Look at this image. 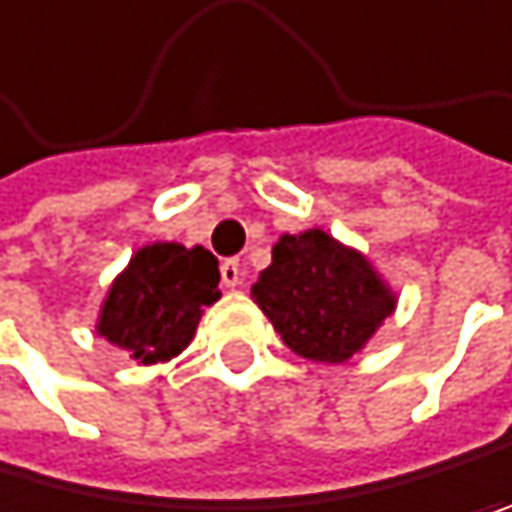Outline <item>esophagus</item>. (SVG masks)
I'll use <instances>...</instances> for the list:
<instances>
[{
	"label": "esophagus",
	"instance_id": "esophagus-1",
	"mask_svg": "<svg viewBox=\"0 0 512 512\" xmlns=\"http://www.w3.org/2000/svg\"><path fill=\"white\" fill-rule=\"evenodd\" d=\"M243 281V266H240V259H224L221 262V285L224 288H237Z\"/></svg>",
	"mask_w": 512,
	"mask_h": 512
}]
</instances>
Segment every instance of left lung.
<instances>
[{
    "mask_svg": "<svg viewBox=\"0 0 512 512\" xmlns=\"http://www.w3.org/2000/svg\"><path fill=\"white\" fill-rule=\"evenodd\" d=\"M250 294L281 342L319 364L358 354L396 310V291L370 259L319 227L281 234Z\"/></svg>",
    "mask_w": 512,
    "mask_h": 512,
    "instance_id": "left-lung-1",
    "label": "left lung"
}]
</instances>
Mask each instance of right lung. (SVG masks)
<instances>
[{
	"label": "right lung",
	"instance_id": "add662e5",
	"mask_svg": "<svg viewBox=\"0 0 512 512\" xmlns=\"http://www.w3.org/2000/svg\"><path fill=\"white\" fill-rule=\"evenodd\" d=\"M218 259L183 243H148L113 278L97 335L139 364H164L193 342L196 326L221 297Z\"/></svg>",
	"mask_w": 512,
	"mask_h": 512
}]
</instances>
